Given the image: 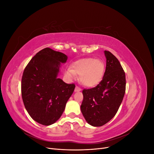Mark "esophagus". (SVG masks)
I'll return each instance as SVG.
<instances>
[{"mask_svg":"<svg viewBox=\"0 0 154 154\" xmlns=\"http://www.w3.org/2000/svg\"><path fill=\"white\" fill-rule=\"evenodd\" d=\"M81 91V88L80 87H78V86H76L75 89H74V92H80Z\"/></svg>","mask_w":154,"mask_h":154,"instance_id":"34e87169","label":"esophagus"}]
</instances>
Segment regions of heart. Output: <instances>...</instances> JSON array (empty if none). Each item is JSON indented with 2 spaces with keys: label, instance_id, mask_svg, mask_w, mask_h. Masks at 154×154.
Masks as SVG:
<instances>
[{
  "label": "heart",
  "instance_id": "b5f03b06",
  "mask_svg": "<svg viewBox=\"0 0 154 154\" xmlns=\"http://www.w3.org/2000/svg\"><path fill=\"white\" fill-rule=\"evenodd\" d=\"M105 64L100 59L92 58L81 59L72 63L71 69L69 68L66 75L73 79L80 76V81L88 87H95L101 82L104 76Z\"/></svg>",
  "mask_w": 154,
  "mask_h": 154
}]
</instances>
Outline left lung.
<instances>
[{
    "label": "left lung",
    "instance_id": "left-lung-1",
    "mask_svg": "<svg viewBox=\"0 0 154 154\" xmlns=\"http://www.w3.org/2000/svg\"><path fill=\"white\" fill-rule=\"evenodd\" d=\"M106 69L96 87L82 91V113L93 127H101L112 119L119 108L125 93V74L119 60L109 51H104Z\"/></svg>",
    "mask_w": 154,
    "mask_h": 154
}]
</instances>
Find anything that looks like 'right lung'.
Segmentation results:
<instances>
[{"mask_svg": "<svg viewBox=\"0 0 154 154\" xmlns=\"http://www.w3.org/2000/svg\"><path fill=\"white\" fill-rule=\"evenodd\" d=\"M67 60V55L46 48L32 58L23 72V102L32 119L41 125L57 122L74 92V84L58 77L62 63Z\"/></svg>", "mask_w": 154, "mask_h": 154, "instance_id": "obj_1", "label": "right lung"}]
</instances>
